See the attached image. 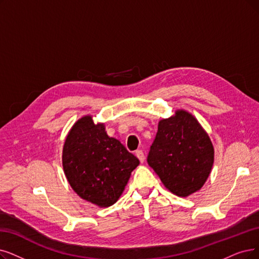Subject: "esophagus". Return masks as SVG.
Wrapping results in <instances>:
<instances>
[{"label": "esophagus", "instance_id": "1", "mask_svg": "<svg viewBox=\"0 0 259 259\" xmlns=\"http://www.w3.org/2000/svg\"><path fill=\"white\" fill-rule=\"evenodd\" d=\"M135 155H136L137 158L139 159L140 162H143V161H144V154H143V152H142L141 150H137V151L135 152Z\"/></svg>", "mask_w": 259, "mask_h": 259}]
</instances>
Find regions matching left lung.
Masks as SVG:
<instances>
[{
  "mask_svg": "<svg viewBox=\"0 0 259 259\" xmlns=\"http://www.w3.org/2000/svg\"><path fill=\"white\" fill-rule=\"evenodd\" d=\"M214 151L207 133L191 113L180 109L158 123L148 163L164 187L182 198L200 190L208 179Z\"/></svg>",
  "mask_w": 259,
  "mask_h": 259,
  "instance_id": "8db88e82",
  "label": "left lung"
}]
</instances>
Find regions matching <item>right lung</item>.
<instances>
[{"instance_id":"1","label":"right lung","mask_w":259,"mask_h":259,"mask_svg":"<svg viewBox=\"0 0 259 259\" xmlns=\"http://www.w3.org/2000/svg\"><path fill=\"white\" fill-rule=\"evenodd\" d=\"M139 159L109 137L103 123L80 118L70 130L63 149V167L70 186L81 199L99 207L115 204Z\"/></svg>"}]
</instances>
